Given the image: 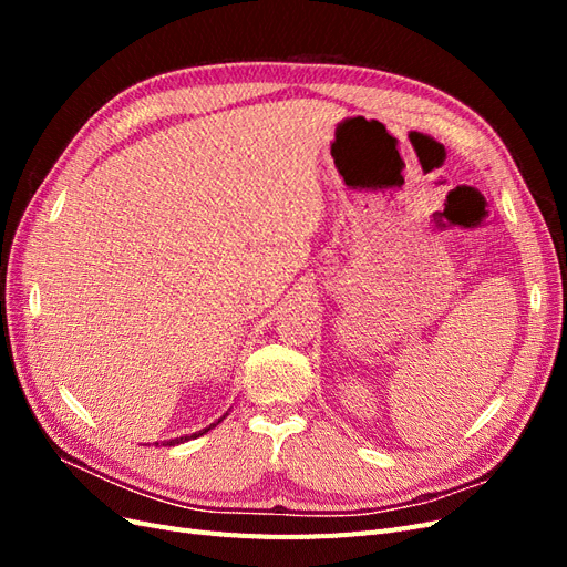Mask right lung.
<instances>
[{
	"instance_id": "1",
	"label": "right lung",
	"mask_w": 567,
	"mask_h": 567,
	"mask_svg": "<svg viewBox=\"0 0 567 567\" xmlns=\"http://www.w3.org/2000/svg\"><path fill=\"white\" fill-rule=\"evenodd\" d=\"M225 419V416H221ZM219 419V421H221ZM219 421H215V423H210L208 427H203V431H198V433H192V435H184V437H175V440H167V442H163V447H175V444H182V442H188V440H194V437H200L203 433H208V431H213V427L219 423ZM156 447H158V442H156Z\"/></svg>"
}]
</instances>
